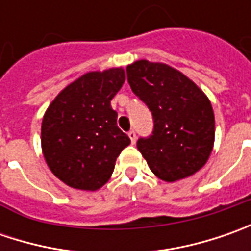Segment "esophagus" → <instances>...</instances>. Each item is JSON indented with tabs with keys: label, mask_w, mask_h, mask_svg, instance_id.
<instances>
[{
	"label": "esophagus",
	"mask_w": 251,
	"mask_h": 251,
	"mask_svg": "<svg viewBox=\"0 0 251 251\" xmlns=\"http://www.w3.org/2000/svg\"><path fill=\"white\" fill-rule=\"evenodd\" d=\"M128 137H130V140L132 144H135V141H137V132L134 130L128 131Z\"/></svg>",
	"instance_id": "1"
}]
</instances>
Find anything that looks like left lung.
I'll list each match as a JSON object with an SVG mask.
<instances>
[{
	"mask_svg": "<svg viewBox=\"0 0 251 251\" xmlns=\"http://www.w3.org/2000/svg\"><path fill=\"white\" fill-rule=\"evenodd\" d=\"M127 81L152 113V134L137 141L151 170L165 181L194 175L209 158L215 137L204 92L177 70L147 60L127 67Z\"/></svg>",
	"mask_w": 251,
	"mask_h": 251,
	"instance_id": "left-lung-1",
	"label": "left lung"
}]
</instances>
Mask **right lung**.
I'll list each match as a JSON object with an SVG mask.
<instances>
[{"label":"right lung","mask_w":251,"mask_h":251,"mask_svg":"<svg viewBox=\"0 0 251 251\" xmlns=\"http://www.w3.org/2000/svg\"><path fill=\"white\" fill-rule=\"evenodd\" d=\"M121 68L88 73L68 85L49 106L42 123V148L49 168L67 186L95 191L130 145L117 127L110 100L120 91Z\"/></svg>","instance_id":"right-lung-1"}]
</instances>
